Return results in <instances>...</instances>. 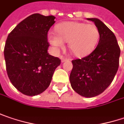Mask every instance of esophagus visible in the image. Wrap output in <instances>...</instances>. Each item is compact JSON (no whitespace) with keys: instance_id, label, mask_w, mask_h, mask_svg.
Returning <instances> with one entry per match:
<instances>
[{"instance_id":"obj_1","label":"esophagus","mask_w":124,"mask_h":124,"mask_svg":"<svg viewBox=\"0 0 124 124\" xmlns=\"http://www.w3.org/2000/svg\"><path fill=\"white\" fill-rule=\"evenodd\" d=\"M67 59H65L64 57H61V62H64L65 61H67Z\"/></svg>"}]
</instances>
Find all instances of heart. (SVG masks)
Segmentation results:
<instances>
[{
  "instance_id": "b5f03b06",
  "label": "heart",
  "mask_w": 124,
  "mask_h": 124,
  "mask_svg": "<svg viewBox=\"0 0 124 124\" xmlns=\"http://www.w3.org/2000/svg\"><path fill=\"white\" fill-rule=\"evenodd\" d=\"M57 33H50V44L57 50L68 42V47L73 55L84 57L90 55L95 48L100 37L98 27L78 22H67L57 26Z\"/></svg>"
}]
</instances>
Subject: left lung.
I'll use <instances>...</instances> for the list:
<instances>
[{
    "label": "left lung",
    "instance_id": "8db88e82",
    "mask_svg": "<svg viewBox=\"0 0 124 124\" xmlns=\"http://www.w3.org/2000/svg\"><path fill=\"white\" fill-rule=\"evenodd\" d=\"M100 32L96 48L87 57L72 60L69 81L71 88L80 95L93 98L104 92L111 84L119 64L120 47L115 35L99 19L88 18Z\"/></svg>",
    "mask_w": 124,
    "mask_h": 124
}]
</instances>
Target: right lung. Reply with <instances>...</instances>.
<instances>
[{"label":"right lung","mask_w":124,"mask_h":124,"mask_svg":"<svg viewBox=\"0 0 124 124\" xmlns=\"http://www.w3.org/2000/svg\"><path fill=\"white\" fill-rule=\"evenodd\" d=\"M53 15L33 14L9 33L4 48L6 70L12 84L22 93L34 96L50 85L60 60L49 55L47 32Z\"/></svg>","instance_id":"obj_1"}]
</instances>
